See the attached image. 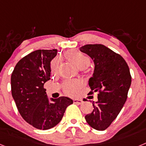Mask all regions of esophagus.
<instances>
[{"label": "esophagus", "mask_w": 146, "mask_h": 146, "mask_svg": "<svg viewBox=\"0 0 146 146\" xmlns=\"http://www.w3.org/2000/svg\"><path fill=\"white\" fill-rule=\"evenodd\" d=\"M74 103H75V104H81L82 103V99H74Z\"/></svg>", "instance_id": "1"}]
</instances>
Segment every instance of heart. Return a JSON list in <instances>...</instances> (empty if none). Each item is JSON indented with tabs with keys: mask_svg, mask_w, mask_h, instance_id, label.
Segmentation results:
<instances>
[{
	"mask_svg": "<svg viewBox=\"0 0 146 146\" xmlns=\"http://www.w3.org/2000/svg\"><path fill=\"white\" fill-rule=\"evenodd\" d=\"M68 58L71 60L79 69H86L90 65V59L87 55L76 51H71L67 54ZM59 60L58 58L54 59L51 63L50 69L52 73H57L59 69ZM64 91L69 96H74L79 91V85L74 82H67L64 84Z\"/></svg>",
	"mask_w": 146,
	"mask_h": 146,
	"instance_id": "heart-1",
	"label": "heart"
}]
</instances>
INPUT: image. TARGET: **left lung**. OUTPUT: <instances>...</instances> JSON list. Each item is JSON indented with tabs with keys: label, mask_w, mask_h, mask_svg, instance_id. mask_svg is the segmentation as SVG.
<instances>
[{
	"label": "left lung",
	"mask_w": 146,
	"mask_h": 146,
	"mask_svg": "<svg viewBox=\"0 0 146 146\" xmlns=\"http://www.w3.org/2000/svg\"><path fill=\"white\" fill-rule=\"evenodd\" d=\"M80 50L94 64L89 94L99 92L98 100L92 103L93 111L85 118L92 128L103 131L116 118L126 102L131 82L129 69L121 55L104 45L86 44Z\"/></svg>",
	"instance_id": "left-lung-1"
}]
</instances>
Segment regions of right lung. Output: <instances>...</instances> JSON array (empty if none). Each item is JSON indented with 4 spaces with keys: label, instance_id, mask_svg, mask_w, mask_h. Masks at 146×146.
I'll return each instance as SVG.
<instances>
[{
    "label": "right lung",
    "instance_id": "right-lung-1",
    "mask_svg": "<svg viewBox=\"0 0 146 146\" xmlns=\"http://www.w3.org/2000/svg\"><path fill=\"white\" fill-rule=\"evenodd\" d=\"M58 50H38L18 62L11 77L12 97L26 122L38 129L47 130L61 121L72 99L49 98L44 84L50 80V62Z\"/></svg>",
    "mask_w": 146,
    "mask_h": 146
}]
</instances>
